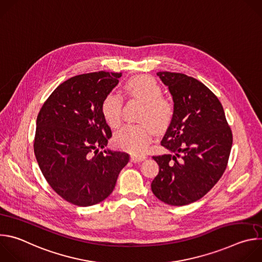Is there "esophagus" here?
<instances>
[{
  "label": "esophagus",
  "instance_id": "esophagus-1",
  "mask_svg": "<svg viewBox=\"0 0 262 262\" xmlns=\"http://www.w3.org/2000/svg\"><path fill=\"white\" fill-rule=\"evenodd\" d=\"M145 160V157H139V156H130V162L133 163H139Z\"/></svg>",
  "mask_w": 262,
  "mask_h": 262
}]
</instances>
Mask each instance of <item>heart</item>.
I'll return each instance as SVG.
<instances>
[{"instance_id": "heart-1", "label": "heart", "mask_w": 262, "mask_h": 262, "mask_svg": "<svg viewBox=\"0 0 262 262\" xmlns=\"http://www.w3.org/2000/svg\"><path fill=\"white\" fill-rule=\"evenodd\" d=\"M124 92L143 101L140 112V124H127L121 127L114 136V144L122 150L134 155L143 154L151 143L154 127L158 132L165 130L171 123L174 115L173 102L163 96V89L155 78L148 74H139L128 79ZM122 97L111 92L101 101V115L111 127H117L122 119Z\"/></svg>"}]
</instances>
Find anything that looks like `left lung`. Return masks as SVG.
Segmentation results:
<instances>
[{
  "mask_svg": "<svg viewBox=\"0 0 262 262\" xmlns=\"http://www.w3.org/2000/svg\"><path fill=\"white\" fill-rule=\"evenodd\" d=\"M168 86L174 115L161 144L171 154L155 156L159 174L152 193L174 206L206 195L226 170L232 132L217 97L200 81L183 73H157Z\"/></svg>",
  "mask_w": 262,
  "mask_h": 262,
  "instance_id": "left-lung-1",
  "label": "left lung"
}]
</instances>
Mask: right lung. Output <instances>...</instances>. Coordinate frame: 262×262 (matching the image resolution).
Listing matches in <instances>:
<instances>
[{"mask_svg":"<svg viewBox=\"0 0 262 262\" xmlns=\"http://www.w3.org/2000/svg\"><path fill=\"white\" fill-rule=\"evenodd\" d=\"M122 73L90 72L60 84L37 116L34 152L51 188L65 201L91 206L113 192L125 152L104 150L112 137L100 105Z\"/></svg>","mask_w":262,"mask_h":262,"instance_id":"right-lung-1","label":"right lung"}]
</instances>
